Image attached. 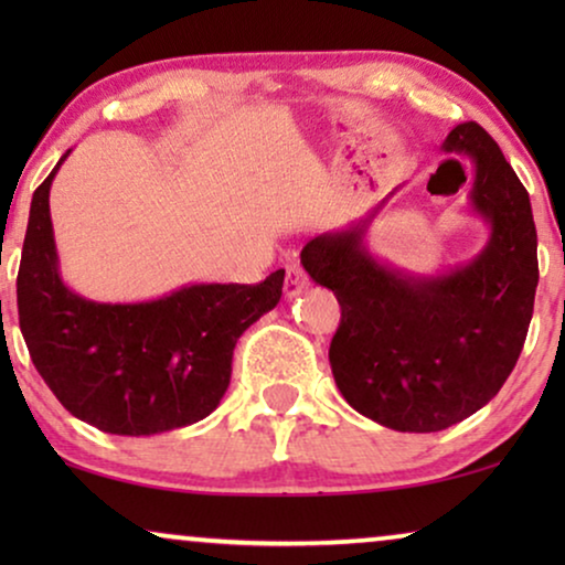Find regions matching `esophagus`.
<instances>
[{
	"instance_id": "1",
	"label": "esophagus",
	"mask_w": 565,
	"mask_h": 565,
	"mask_svg": "<svg viewBox=\"0 0 565 565\" xmlns=\"http://www.w3.org/2000/svg\"><path fill=\"white\" fill-rule=\"evenodd\" d=\"M308 288V277L303 269H300L298 265H288V269H285V296L288 298H296L300 296Z\"/></svg>"
}]
</instances>
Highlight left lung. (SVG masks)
I'll return each mask as SVG.
<instances>
[{"label":"left lung","instance_id":"left-lung-1","mask_svg":"<svg viewBox=\"0 0 565 565\" xmlns=\"http://www.w3.org/2000/svg\"><path fill=\"white\" fill-rule=\"evenodd\" d=\"M476 177L470 211L489 242L468 265L412 275L373 257L367 218L311 238L300 265L334 292L342 321L331 373L354 412L396 431L452 427L497 396L520 358L537 288V231L530 195L497 141L460 122L443 143Z\"/></svg>","mask_w":565,"mask_h":565}]
</instances>
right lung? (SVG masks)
Here are the masks:
<instances>
[{
	"mask_svg": "<svg viewBox=\"0 0 565 565\" xmlns=\"http://www.w3.org/2000/svg\"><path fill=\"white\" fill-rule=\"evenodd\" d=\"M33 192L18 273L20 329L68 414L107 435L149 437L205 419L231 383L236 339L280 303L285 269L257 285L200 282L141 303H97L58 273L49 192Z\"/></svg>",
	"mask_w": 565,
	"mask_h": 565,
	"instance_id": "add662e5",
	"label": "right lung"
}]
</instances>
